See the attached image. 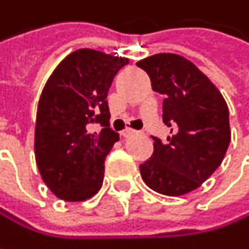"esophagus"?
<instances>
[{
    "mask_svg": "<svg viewBox=\"0 0 249 249\" xmlns=\"http://www.w3.org/2000/svg\"><path fill=\"white\" fill-rule=\"evenodd\" d=\"M134 134H138V131L131 129V128H126V129H124V131L121 132V135H123V137H131V135H134Z\"/></svg>",
    "mask_w": 249,
    "mask_h": 249,
    "instance_id": "obj_1",
    "label": "esophagus"
}]
</instances>
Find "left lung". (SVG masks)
Returning <instances> with one entry per match:
<instances>
[{
	"instance_id": "obj_1",
	"label": "left lung",
	"mask_w": 249,
	"mask_h": 249,
	"mask_svg": "<svg viewBox=\"0 0 249 249\" xmlns=\"http://www.w3.org/2000/svg\"><path fill=\"white\" fill-rule=\"evenodd\" d=\"M153 90L166 95L163 123L174 126L166 142L154 138V153L142 164L144 183L157 193L181 196L197 189L221 166L231 141L229 111L218 88L190 60L159 53L137 63Z\"/></svg>"
}]
</instances>
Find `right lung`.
Masks as SVG:
<instances>
[{"label":"right lung","mask_w":249,"mask_h":249,"mask_svg":"<svg viewBox=\"0 0 249 249\" xmlns=\"http://www.w3.org/2000/svg\"><path fill=\"white\" fill-rule=\"evenodd\" d=\"M128 59L79 49L53 71L41 92L34 134L38 172L66 202H83L102 186L105 157L120 140L109 128L108 90ZM93 124L103 129L92 133Z\"/></svg>","instance_id":"obj_1"}]
</instances>
